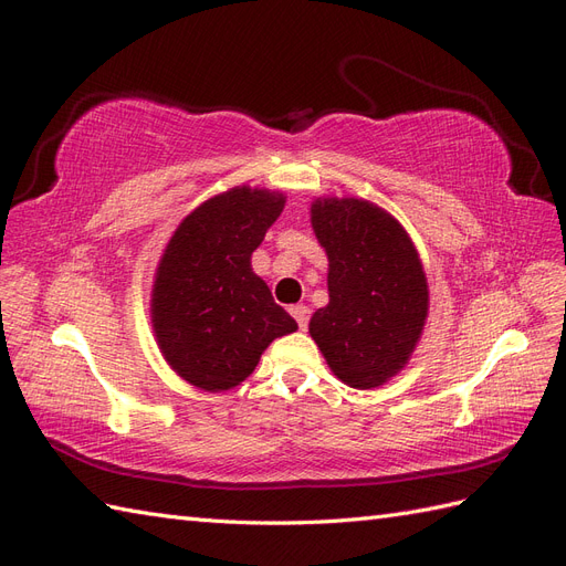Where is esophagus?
<instances>
[{
    "label": "esophagus",
    "instance_id": "1",
    "mask_svg": "<svg viewBox=\"0 0 566 566\" xmlns=\"http://www.w3.org/2000/svg\"><path fill=\"white\" fill-rule=\"evenodd\" d=\"M290 314H293V318L297 321V325H300L302 331L306 328V325H310V316H312L310 306H304V304H295V306H290Z\"/></svg>",
    "mask_w": 566,
    "mask_h": 566
}]
</instances>
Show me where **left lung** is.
<instances>
[{
  "instance_id": "left-lung-1",
  "label": "left lung",
  "mask_w": 566,
  "mask_h": 566,
  "mask_svg": "<svg viewBox=\"0 0 566 566\" xmlns=\"http://www.w3.org/2000/svg\"><path fill=\"white\" fill-rule=\"evenodd\" d=\"M312 227L328 254V306L310 333L337 378L370 389L397 375L427 318V279L397 219L356 198L312 205Z\"/></svg>"
}]
</instances>
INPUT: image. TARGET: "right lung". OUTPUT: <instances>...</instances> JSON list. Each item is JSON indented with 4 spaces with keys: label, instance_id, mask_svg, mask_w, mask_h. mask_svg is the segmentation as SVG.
I'll return each mask as SVG.
<instances>
[{
    "label": "right lung",
    "instance_id": "right-lung-1",
    "mask_svg": "<svg viewBox=\"0 0 566 566\" xmlns=\"http://www.w3.org/2000/svg\"><path fill=\"white\" fill-rule=\"evenodd\" d=\"M285 198L238 186L188 214L158 264L150 316L167 364L205 391L241 385L276 337L297 331L250 269Z\"/></svg>",
    "mask_w": 566,
    "mask_h": 566
}]
</instances>
